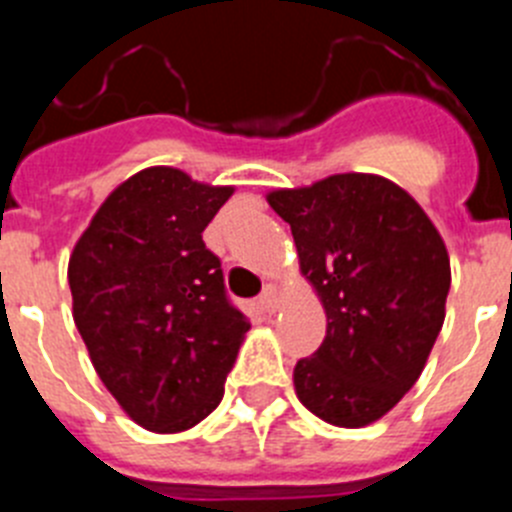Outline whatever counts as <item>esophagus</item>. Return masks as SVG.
Returning <instances> with one entry per match:
<instances>
[{
	"label": "esophagus",
	"instance_id": "1",
	"mask_svg": "<svg viewBox=\"0 0 512 512\" xmlns=\"http://www.w3.org/2000/svg\"><path fill=\"white\" fill-rule=\"evenodd\" d=\"M277 302H279V287L277 284H266L264 292L259 297V305L264 312H274L277 310Z\"/></svg>",
	"mask_w": 512,
	"mask_h": 512
}]
</instances>
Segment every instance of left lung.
Returning a JSON list of instances; mask_svg holds the SVG:
<instances>
[{
    "label": "left lung",
    "instance_id": "1",
    "mask_svg": "<svg viewBox=\"0 0 512 512\" xmlns=\"http://www.w3.org/2000/svg\"><path fill=\"white\" fill-rule=\"evenodd\" d=\"M323 300L328 328L295 366L310 413L361 428L392 410L423 372L443 325L449 253L418 202L374 174H336L269 194Z\"/></svg>",
    "mask_w": 512,
    "mask_h": 512
}]
</instances>
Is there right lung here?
Instances as JSON below:
<instances>
[{
  "label": "right lung",
  "mask_w": 512,
  "mask_h": 512,
  "mask_svg": "<svg viewBox=\"0 0 512 512\" xmlns=\"http://www.w3.org/2000/svg\"><path fill=\"white\" fill-rule=\"evenodd\" d=\"M233 194L153 166L104 200L69 261L74 323L104 387L148 431L212 413L248 318L202 233Z\"/></svg>",
  "instance_id": "add662e5"
}]
</instances>
